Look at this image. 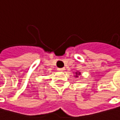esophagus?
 Returning a JSON list of instances; mask_svg holds the SVG:
<instances>
[{
    "instance_id": "1",
    "label": "esophagus",
    "mask_w": 120,
    "mask_h": 120,
    "mask_svg": "<svg viewBox=\"0 0 120 120\" xmlns=\"http://www.w3.org/2000/svg\"><path fill=\"white\" fill-rule=\"evenodd\" d=\"M58 70L59 71H64V68H58Z\"/></svg>"
}]
</instances>
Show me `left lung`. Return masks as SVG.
<instances>
[{
	"label": "left lung",
	"mask_w": 120,
	"mask_h": 120,
	"mask_svg": "<svg viewBox=\"0 0 120 120\" xmlns=\"http://www.w3.org/2000/svg\"><path fill=\"white\" fill-rule=\"evenodd\" d=\"M80 74H81L80 72H77V73H75V75H75V77H78V75H80Z\"/></svg>",
	"instance_id": "obj_1"
}]
</instances>
